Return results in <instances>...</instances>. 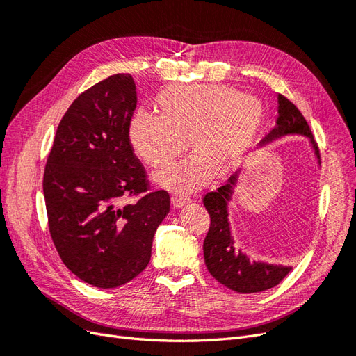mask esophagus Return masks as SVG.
Segmentation results:
<instances>
[{
    "label": "esophagus",
    "instance_id": "obj_1",
    "mask_svg": "<svg viewBox=\"0 0 356 356\" xmlns=\"http://www.w3.org/2000/svg\"><path fill=\"white\" fill-rule=\"evenodd\" d=\"M190 200H191V197L186 196V195H174V197H172V203H174V207H177V208L184 207V204L188 203Z\"/></svg>",
    "mask_w": 356,
    "mask_h": 356
}]
</instances>
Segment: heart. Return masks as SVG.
<instances>
[{
	"label": "heart",
	"mask_w": 356,
	"mask_h": 356,
	"mask_svg": "<svg viewBox=\"0 0 356 356\" xmlns=\"http://www.w3.org/2000/svg\"><path fill=\"white\" fill-rule=\"evenodd\" d=\"M159 115L134 114L129 139L148 166H169L190 141L197 153L157 177L168 188L193 190L212 169L230 170L250 148L263 118V105L251 95L227 86H177L160 93Z\"/></svg>",
	"instance_id": "obj_1"
}]
</instances>
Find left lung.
Wrapping results in <instances>:
<instances>
[{"label":"left lung","mask_w":356,"mask_h":356,"mask_svg":"<svg viewBox=\"0 0 356 356\" xmlns=\"http://www.w3.org/2000/svg\"><path fill=\"white\" fill-rule=\"evenodd\" d=\"M286 134L309 136L318 159L321 157L319 147L303 114L284 95H277L276 129L263 139V143L272 141V139ZM236 178H238L236 175L230 177L224 186H220L213 191H208L202 199L211 217L209 230L203 242L204 264L220 284L236 293H261V291L273 288L281 282L291 272V267L251 263L246 255L234 251L227 220V200H230Z\"/></svg>","instance_id":"8db88e82"}]
</instances>
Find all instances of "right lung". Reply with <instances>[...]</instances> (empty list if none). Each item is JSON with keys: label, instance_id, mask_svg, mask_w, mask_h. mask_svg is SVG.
Returning <instances> with one entry per match:
<instances>
[{"label": "right lung", "instance_id": "right-lung-1", "mask_svg": "<svg viewBox=\"0 0 356 356\" xmlns=\"http://www.w3.org/2000/svg\"><path fill=\"white\" fill-rule=\"evenodd\" d=\"M136 108L131 74H114L75 99L58 126L42 178L51 241L70 270L98 288H115L152 258L170 208L153 190L129 139ZM137 202L126 204V198Z\"/></svg>", "mask_w": 356, "mask_h": 356}]
</instances>
